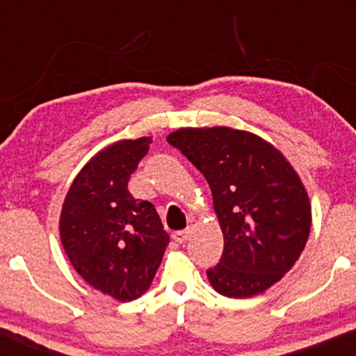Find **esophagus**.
<instances>
[{"label": "esophagus", "mask_w": 356, "mask_h": 356, "mask_svg": "<svg viewBox=\"0 0 356 356\" xmlns=\"http://www.w3.org/2000/svg\"><path fill=\"white\" fill-rule=\"evenodd\" d=\"M187 238H189V232H187V231H175L174 234H172V239L175 241V243H179V244L186 243Z\"/></svg>", "instance_id": "1"}]
</instances>
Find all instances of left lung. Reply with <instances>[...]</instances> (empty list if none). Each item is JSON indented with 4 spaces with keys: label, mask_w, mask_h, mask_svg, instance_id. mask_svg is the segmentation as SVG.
<instances>
[{
    "label": "left lung",
    "mask_w": 356,
    "mask_h": 356,
    "mask_svg": "<svg viewBox=\"0 0 356 356\" xmlns=\"http://www.w3.org/2000/svg\"><path fill=\"white\" fill-rule=\"evenodd\" d=\"M167 142L201 170L224 236L209 283L219 295L251 298L289 271L306 246L312 204L280 149L248 130L182 127Z\"/></svg>",
    "instance_id": "left-lung-1"
}]
</instances>
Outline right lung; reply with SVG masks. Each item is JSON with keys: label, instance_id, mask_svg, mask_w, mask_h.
<instances>
[{"label": "right lung", "instance_id": "1", "mask_svg": "<svg viewBox=\"0 0 356 356\" xmlns=\"http://www.w3.org/2000/svg\"><path fill=\"white\" fill-rule=\"evenodd\" d=\"M150 142L124 138L97 152L73 179L60 212V239L72 266L122 303L149 289L169 244L152 202L127 189Z\"/></svg>", "mask_w": 356, "mask_h": 356}]
</instances>
